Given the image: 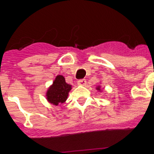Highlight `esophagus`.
Here are the masks:
<instances>
[{
	"instance_id": "obj_1",
	"label": "esophagus",
	"mask_w": 154,
	"mask_h": 154,
	"mask_svg": "<svg viewBox=\"0 0 154 154\" xmlns=\"http://www.w3.org/2000/svg\"><path fill=\"white\" fill-rule=\"evenodd\" d=\"M87 82L85 79H81V80H79L78 81V85H82V86H85L86 85Z\"/></svg>"
}]
</instances>
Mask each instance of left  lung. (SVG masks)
<instances>
[{"instance_id":"1","label":"left lung","mask_w":154,"mask_h":154,"mask_svg":"<svg viewBox=\"0 0 154 154\" xmlns=\"http://www.w3.org/2000/svg\"><path fill=\"white\" fill-rule=\"evenodd\" d=\"M96 89H97L98 91H100V90H101V89H100V85H99V86L96 87Z\"/></svg>"}]
</instances>
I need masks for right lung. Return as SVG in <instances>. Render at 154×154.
I'll use <instances>...</instances> for the list:
<instances>
[{
  "label": "right lung",
  "mask_w": 154,
  "mask_h": 154,
  "mask_svg": "<svg viewBox=\"0 0 154 154\" xmlns=\"http://www.w3.org/2000/svg\"><path fill=\"white\" fill-rule=\"evenodd\" d=\"M71 89L72 85L65 82L63 76L58 75L46 92L47 100L55 106L62 104L66 101Z\"/></svg>",
  "instance_id": "add662e5"
}]
</instances>
